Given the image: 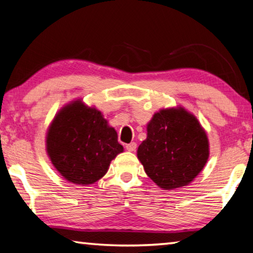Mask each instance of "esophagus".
Segmentation results:
<instances>
[{
    "mask_svg": "<svg viewBox=\"0 0 253 253\" xmlns=\"http://www.w3.org/2000/svg\"><path fill=\"white\" fill-rule=\"evenodd\" d=\"M136 148H137V144L134 143V142L126 145V149H127L128 152H135Z\"/></svg>",
    "mask_w": 253,
    "mask_h": 253,
    "instance_id": "34e87169",
    "label": "esophagus"
}]
</instances>
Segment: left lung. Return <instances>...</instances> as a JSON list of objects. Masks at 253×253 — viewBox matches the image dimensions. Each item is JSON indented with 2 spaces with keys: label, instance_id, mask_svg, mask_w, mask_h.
Listing matches in <instances>:
<instances>
[{
  "label": "left lung",
  "instance_id": "8db88e82",
  "mask_svg": "<svg viewBox=\"0 0 253 253\" xmlns=\"http://www.w3.org/2000/svg\"><path fill=\"white\" fill-rule=\"evenodd\" d=\"M137 157L148 177L164 190L193 181L209 158L207 134L193 115L183 108L164 109L147 125V138Z\"/></svg>",
  "mask_w": 253,
  "mask_h": 253
}]
</instances>
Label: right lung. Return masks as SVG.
Here are the masks:
<instances>
[{"instance_id": "right-lung-1", "label": "right lung", "mask_w": 253, "mask_h": 253, "mask_svg": "<svg viewBox=\"0 0 253 253\" xmlns=\"http://www.w3.org/2000/svg\"><path fill=\"white\" fill-rule=\"evenodd\" d=\"M123 149L116 130L100 111L78 100L55 116L46 136V151L54 168L67 181L81 185L104 176Z\"/></svg>"}]
</instances>
